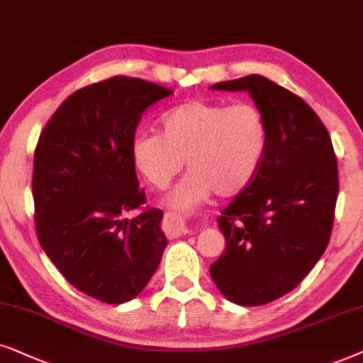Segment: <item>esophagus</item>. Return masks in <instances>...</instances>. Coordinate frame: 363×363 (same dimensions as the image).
<instances>
[{"label": "esophagus", "mask_w": 363, "mask_h": 363, "mask_svg": "<svg viewBox=\"0 0 363 363\" xmlns=\"http://www.w3.org/2000/svg\"><path fill=\"white\" fill-rule=\"evenodd\" d=\"M164 219H166V234L169 239H176V238H179V235L186 234L187 232V225L182 217L167 212Z\"/></svg>", "instance_id": "1"}]
</instances>
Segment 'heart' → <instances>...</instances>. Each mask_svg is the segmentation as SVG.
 I'll list each match as a JSON object with an SVG mask.
<instances>
[{
  "mask_svg": "<svg viewBox=\"0 0 363 363\" xmlns=\"http://www.w3.org/2000/svg\"><path fill=\"white\" fill-rule=\"evenodd\" d=\"M162 134L141 131L131 141V159L149 184L164 189L191 169L169 192L166 204L191 211L214 194L234 197L247 189L269 149L267 119L252 103L187 101L161 118Z\"/></svg>",
  "mask_w": 363,
  "mask_h": 363,
  "instance_id": "heart-1",
  "label": "heart"
}]
</instances>
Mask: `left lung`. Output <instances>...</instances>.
I'll return each instance as SVG.
<instances>
[{
  "instance_id": "1",
  "label": "left lung",
  "mask_w": 363,
  "mask_h": 363,
  "mask_svg": "<svg viewBox=\"0 0 363 363\" xmlns=\"http://www.w3.org/2000/svg\"><path fill=\"white\" fill-rule=\"evenodd\" d=\"M214 91H247L269 128L262 167L217 219L225 250L211 277L227 301L255 307L296 289L328 245L339 171L325 125L302 98L259 74Z\"/></svg>"
}]
</instances>
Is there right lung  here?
<instances>
[{"mask_svg": "<svg viewBox=\"0 0 363 363\" xmlns=\"http://www.w3.org/2000/svg\"><path fill=\"white\" fill-rule=\"evenodd\" d=\"M171 94L139 77H109L72 93L38 141V239L67 282L101 302L139 296L167 245L161 209L124 214L146 202L131 159L141 114Z\"/></svg>", "mask_w": 363, "mask_h": 363, "instance_id": "obj_1", "label": "right lung"}]
</instances>
